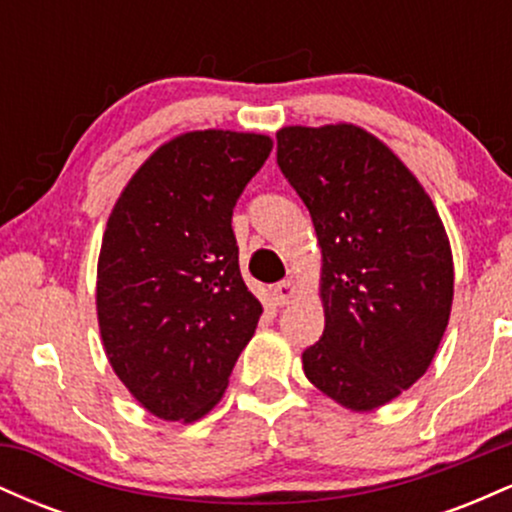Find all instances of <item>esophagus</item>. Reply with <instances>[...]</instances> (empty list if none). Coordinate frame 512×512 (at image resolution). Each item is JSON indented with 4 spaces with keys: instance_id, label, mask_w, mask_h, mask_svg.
<instances>
[{
    "instance_id": "obj_1",
    "label": "esophagus",
    "mask_w": 512,
    "mask_h": 512,
    "mask_svg": "<svg viewBox=\"0 0 512 512\" xmlns=\"http://www.w3.org/2000/svg\"><path fill=\"white\" fill-rule=\"evenodd\" d=\"M296 293H298V286H296V281H293V279L279 281V284H276L272 289V296H274L276 305H289Z\"/></svg>"
}]
</instances>
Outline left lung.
<instances>
[{
	"mask_svg": "<svg viewBox=\"0 0 512 512\" xmlns=\"http://www.w3.org/2000/svg\"><path fill=\"white\" fill-rule=\"evenodd\" d=\"M276 161L322 250L325 332L305 378L351 411H373L431 366L450 320L455 267L436 204L402 158L351 122L276 132Z\"/></svg>",
	"mask_w": 512,
	"mask_h": 512,
	"instance_id": "1",
	"label": "left lung"
}]
</instances>
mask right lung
<instances>
[{
    "mask_svg": "<svg viewBox=\"0 0 512 512\" xmlns=\"http://www.w3.org/2000/svg\"><path fill=\"white\" fill-rule=\"evenodd\" d=\"M272 137L195 129L161 144L110 211L96 310L115 375L149 414L192 421L221 402L262 303L240 276L231 228Z\"/></svg>",
    "mask_w": 512,
    "mask_h": 512,
    "instance_id": "add662e5",
    "label": "right lung"
}]
</instances>
